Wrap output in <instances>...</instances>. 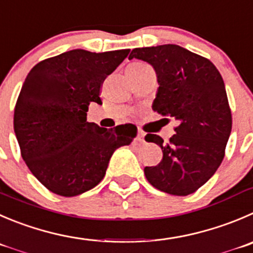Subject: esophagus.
I'll return each instance as SVG.
<instances>
[{
    "label": "esophagus",
    "mask_w": 253,
    "mask_h": 253,
    "mask_svg": "<svg viewBox=\"0 0 253 253\" xmlns=\"http://www.w3.org/2000/svg\"><path fill=\"white\" fill-rule=\"evenodd\" d=\"M136 140L139 143H145V134L143 131H138V134H136Z\"/></svg>",
    "instance_id": "obj_1"
}]
</instances>
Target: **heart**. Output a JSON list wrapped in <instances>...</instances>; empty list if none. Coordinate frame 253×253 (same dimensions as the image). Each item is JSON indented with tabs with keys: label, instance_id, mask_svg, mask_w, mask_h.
<instances>
[{
	"label": "heart",
	"instance_id": "heart-1",
	"mask_svg": "<svg viewBox=\"0 0 253 253\" xmlns=\"http://www.w3.org/2000/svg\"><path fill=\"white\" fill-rule=\"evenodd\" d=\"M130 66H145V64L141 63V62H133V63L130 64Z\"/></svg>",
	"mask_w": 253,
	"mask_h": 253
}]
</instances>
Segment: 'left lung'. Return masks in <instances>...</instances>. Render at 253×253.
Listing matches in <instances>:
<instances>
[{
    "label": "left lung",
    "mask_w": 253,
    "mask_h": 253,
    "mask_svg": "<svg viewBox=\"0 0 253 253\" xmlns=\"http://www.w3.org/2000/svg\"><path fill=\"white\" fill-rule=\"evenodd\" d=\"M133 58L150 63L158 74L154 112L179 123L168 143L145 136L160 146L163 159L144 174L160 191L186 196L215 174L225 156L232 115L223 79L212 62L176 44L135 48Z\"/></svg>",
    "instance_id": "obj_1"
}]
</instances>
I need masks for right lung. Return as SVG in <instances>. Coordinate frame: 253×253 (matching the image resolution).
Here are the masks:
<instances>
[{
    "label": "right lung",
    "instance_id": "obj_1",
    "mask_svg": "<svg viewBox=\"0 0 253 253\" xmlns=\"http://www.w3.org/2000/svg\"><path fill=\"white\" fill-rule=\"evenodd\" d=\"M129 52L68 50L41 61L26 77L14 134L28 169L53 194L72 197L97 186L115 149L135 138L133 124L107 129L86 122L89 104H102L104 79Z\"/></svg>",
    "mask_w": 253,
    "mask_h": 253
}]
</instances>
